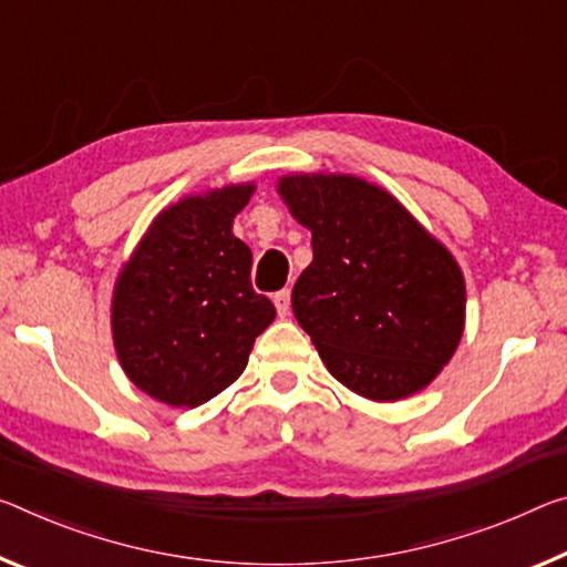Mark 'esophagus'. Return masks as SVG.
<instances>
[{
    "label": "esophagus",
    "mask_w": 567,
    "mask_h": 567,
    "mask_svg": "<svg viewBox=\"0 0 567 567\" xmlns=\"http://www.w3.org/2000/svg\"><path fill=\"white\" fill-rule=\"evenodd\" d=\"M275 308H277V316L280 318H287V312H290V290H280L272 298Z\"/></svg>",
    "instance_id": "obj_1"
}]
</instances>
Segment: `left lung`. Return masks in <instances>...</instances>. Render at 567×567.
Masks as SVG:
<instances>
[{
  "label": "left lung",
  "mask_w": 567,
  "mask_h": 567,
  "mask_svg": "<svg viewBox=\"0 0 567 567\" xmlns=\"http://www.w3.org/2000/svg\"><path fill=\"white\" fill-rule=\"evenodd\" d=\"M277 194L312 235L292 312L332 379L379 403L424 391L464 332L466 287L452 251L361 176L287 174Z\"/></svg>",
  "instance_id": "obj_1"
}]
</instances>
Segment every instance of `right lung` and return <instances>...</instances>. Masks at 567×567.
I'll return each mask as SVG.
<instances>
[{"label": "right lung", "mask_w": 567, "mask_h": 567, "mask_svg": "<svg viewBox=\"0 0 567 567\" xmlns=\"http://www.w3.org/2000/svg\"><path fill=\"white\" fill-rule=\"evenodd\" d=\"M255 184L188 194L161 209L115 277L111 330L128 381L196 409L235 383L275 305L251 290V251L231 224Z\"/></svg>", "instance_id": "obj_1"}]
</instances>
